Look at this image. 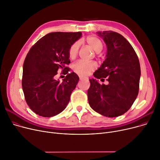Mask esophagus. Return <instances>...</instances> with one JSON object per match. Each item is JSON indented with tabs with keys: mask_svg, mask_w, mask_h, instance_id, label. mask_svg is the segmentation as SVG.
<instances>
[{
	"mask_svg": "<svg viewBox=\"0 0 160 160\" xmlns=\"http://www.w3.org/2000/svg\"><path fill=\"white\" fill-rule=\"evenodd\" d=\"M85 78H83V77H82V76H79V79L80 80H82V79H84Z\"/></svg>",
	"mask_w": 160,
	"mask_h": 160,
	"instance_id": "esophagus-1",
	"label": "esophagus"
}]
</instances>
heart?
<instances>
[{
	"label": "heart",
	"mask_w": 160,
	"mask_h": 160,
	"mask_svg": "<svg viewBox=\"0 0 160 160\" xmlns=\"http://www.w3.org/2000/svg\"><path fill=\"white\" fill-rule=\"evenodd\" d=\"M87 43L88 46L96 52H100L103 49V43L100 39L95 36H90L87 38ZM79 49V43L78 42H74L68 50V55L72 59L77 57ZM73 71L82 77L88 75L91 72L95 70L97 68V64L94 62H85L79 60L73 64Z\"/></svg>",
	"instance_id": "heart-1"
}]
</instances>
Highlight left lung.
I'll use <instances>...</instances> for the list:
<instances>
[{
    "instance_id": "1",
    "label": "left lung",
    "mask_w": 160,
    "mask_h": 160,
    "mask_svg": "<svg viewBox=\"0 0 160 160\" xmlns=\"http://www.w3.org/2000/svg\"><path fill=\"white\" fill-rule=\"evenodd\" d=\"M107 46L106 58L94 73L97 79L107 78L108 85L89 79V105L93 110L105 117H116L130 109L139 89V60L132 45L121 34L108 31L98 32Z\"/></svg>"
}]
</instances>
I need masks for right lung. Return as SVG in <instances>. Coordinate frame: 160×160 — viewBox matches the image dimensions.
Wrapping results in <instances>:
<instances>
[{"mask_svg":"<svg viewBox=\"0 0 160 160\" xmlns=\"http://www.w3.org/2000/svg\"><path fill=\"white\" fill-rule=\"evenodd\" d=\"M81 36V32L49 33L28 51L23 64L22 88L27 105L37 115L55 116L69 103L79 78L74 72L68 73V50ZM60 68L67 74L62 82L54 79Z\"/></svg>","mask_w":160,"mask_h":160,"instance_id":"obj_1","label":"right lung"}]
</instances>
